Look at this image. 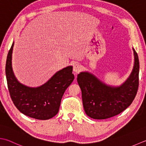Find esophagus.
<instances>
[{"label":"esophagus","mask_w":146,"mask_h":146,"mask_svg":"<svg viewBox=\"0 0 146 146\" xmlns=\"http://www.w3.org/2000/svg\"><path fill=\"white\" fill-rule=\"evenodd\" d=\"M82 70V66L79 64H75L73 66V71L75 73H78Z\"/></svg>","instance_id":"obj_1"}]
</instances>
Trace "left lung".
Listing matches in <instances>:
<instances>
[{
    "label": "left lung",
    "mask_w": 146,
    "mask_h": 146,
    "mask_svg": "<svg viewBox=\"0 0 146 146\" xmlns=\"http://www.w3.org/2000/svg\"><path fill=\"white\" fill-rule=\"evenodd\" d=\"M134 66L130 76L120 86L105 84L88 72H81L77 82L82 90L85 113L90 118L104 119L118 115L129 106L135 98L139 87V61L133 48Z\"/></svg>",
    "instance_id": "left-lung-1"
}]
</instances>
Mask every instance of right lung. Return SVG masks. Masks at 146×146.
I'll list each match as a JSON object with an SVG mask.
<instances>
[{"instance_id":"add662e5","label":"right lung","mask_w":146,"mask_h":146,"mask_svg":"<svg viewBox=\"0 0 146 146\" xmlns=\"http://www.w3.org/2000/svg\"><path fill=\"white\" fill-rule=\"evenodd\" d=\"M14 42L9 51L6 64L7 87L11 99L20 112L31 118L45 120L58 113L62 97L73 81L71 66L58 71L49 80L38 87H29L19 83L12 68Z\"/></svg>"}]
</instances>
